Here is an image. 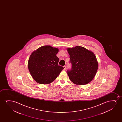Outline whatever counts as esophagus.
Returning a JSON list of instances; mask_svg holds the SVG:
<instances>
[{"label":"esophagus","mask_w":122,"mask_h":122,"mask_svg":"<svg viewBox=\"0 0 122 122\" xmlns=\"http://www.w3.org/2000/svg\"><path fill=\"white\" fill-rule=\"evenodd\" d=\"M64 69L65 70H66V66H63Z\"/></svg>","instance_id":"1"}]
</instances>
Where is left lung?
I'll list each match as a JSON object with an SVG mask.
<instances>
[{"mask_svg": "<svg viewBox=\"0 0 122 122\" xmlns=\"http://www.w3.org/2000/svg\"><path fill=\"white\" fill-rule=\"evenodd\" d=\"M72 69L67 73L70 80L77 85H85L91 82L97 73L98 64L93 52L76 46L67 48Z\"/></svg>", "mask_w": 122, "mask_h": 122, "instance_id": "left-lung-1", "label": "left lung"}]
</instances>
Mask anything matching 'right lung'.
<instances>
[{
  "label": "right lung",
  "mask_w": 122,
  "mask_h": 122,
  "mask_svg": "<svg viewBox=\"0 0 122 122\" xmlns=\"http://www.w3.org/2000/svg\"><path fill=\"white\" fill-rule=\"evenodd\" d=\"M59 49L50 45L39 47L32 52L28 62L30 75L36 82L47 85L53 82L63 69L58 65Z\"/></svg>",
  "instance_id": "right-lung-1"
}]
</instances>
